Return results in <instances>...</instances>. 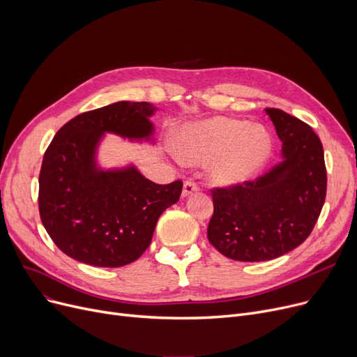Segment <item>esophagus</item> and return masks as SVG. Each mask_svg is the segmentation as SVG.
Masks as SVG:
<instances>
[{
  "instance_id": "34e87169",
  "label": "esophagus",
  "mask_w": 357,
  "mask_h": 357,
  "mask_svg": "<svg viewBox=\"0 0 357 357\" xmlns=\"http://www.w3.org/2000/svg\"><path fill=\"white\" fill-rule=\"evenodd\" d=\"M197 191H198V185H197L195 182H192V181H186V182L183 183L182 197L185 198V197H188V195H191V194H194V192H197Z\"/></svg>"
}]
</instances>
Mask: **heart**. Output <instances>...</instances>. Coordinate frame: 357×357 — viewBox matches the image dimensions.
Wrapping results in <instances>:
<instances>
[{
    "instance_id": "heart-1",
    "label": "heart",
    "mask_w": 357,
    "mask_h": 357,
    "mask_svg": "<svg viewBox=\"0 0 357 357\" xmlns=\"http://www.w3.org/2000/svg\"><path fill=\"white\" fill-rule=\"evenodd\" d=\"M178 155L192 163L213 160L210 178L218 185H236L249 179L272 152L268 131L250 123L214 117L185 127L178 136Z\"/></svg>"
}]
</instances>
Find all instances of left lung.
<instances>
[{
	"instance_id": "obj_1",
	"label": "left lung",
	"mask_w": 357,
	"mask_h": 357,
	"mask_svg": "<svg viewBox=\"0 0 357 357\" xmlns=\"http://www.w3.org/2000/svg\"><path fill=\"white\" fill-rule=\"evenodd\" d=\"M265 111L282 142V160L255 181L211 190L208 240L238 261L271 260L304 243L327 192L324 150L312 128L282 109Z\"/></svg>"
}]
</instances>
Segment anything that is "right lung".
I'll list each match as a JSON object with an SVG mask.
<instances>
[{
	"label": "right lung",
	"mask_w": 357,
	"mask_h": 357,
	"mask_svg": "<svg viewBox=\"0 0 357 357\" xmlns=\"http://www.w3.org/2000/svg\"><path fill=\"white\" fill-rule=\"evenodd\" d=\"M156 107L120 101L68 121L45 152L39 175L43 226L65 255L98 268H120L149 248L160 214L179 201L182 181L159 185L135 166L102 171L104 133L153 140Z\"/></svg>",
	"instance_id": "1"
}]
</instances>
